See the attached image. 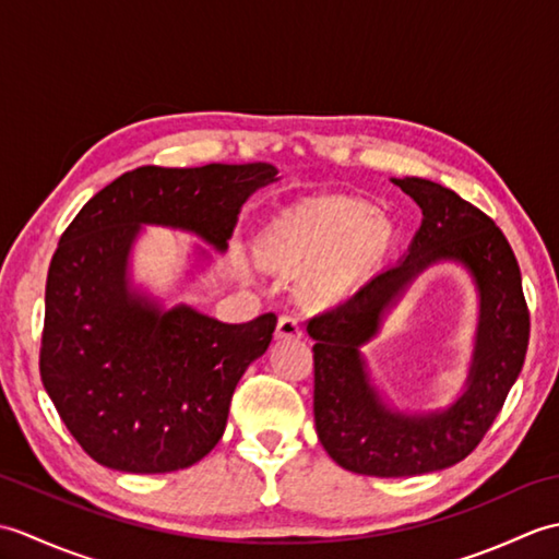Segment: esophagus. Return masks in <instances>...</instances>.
<instances>
[{"mask_svg": "<svg viewBox=\"0 0 559 559\" xmlns=\"http://www.w3.org/2000/svg\"><path fill=\"white\" fill-rule=\"evenodd\" d=\"M302 334L298 317L293 314H281L278 326H276V338H298Z\"/></svg>", "mask_w": 559, "mask_h": 559, "instance_id": "esophagus-1", "label": "esophagus"}]
</instances>
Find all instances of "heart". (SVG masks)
<instances>
[{
  "mask_svg": "<svg viewBox=\"0 0 559 559\" xmlns=\"http://www.w3.org/2000/svg\"><path fill=\"white\" fill-rule=\"evenodd\" d=\"M389 225L358 199H317L290 211L269 237V254L281 266L310 269L312 298L331 302L384 252Z\"/></svg>",
  "mask_w": 559,
  "mask_h": 559,
  "instance_id": "obj_1",
  "label": "heart"
}]
</instances>
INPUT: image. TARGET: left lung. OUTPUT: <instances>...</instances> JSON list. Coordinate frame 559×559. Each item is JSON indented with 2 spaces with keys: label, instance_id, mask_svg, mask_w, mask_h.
I'll use <instances>...</instances> for the list:
<instances>
[{
  "label": "left lung",
  "instance_id": "obj_1",
  "mask_svg": "<svg viewBox=\"0 0 559 559\" xmlns=\"http://www.w3.org/2000/svg\"><path fill=\"white\" fill-rule=\"evenodd\" d=\"M423 209L420 230L399 264L307 322L314 338V425L326 454L346 471L408 478L466 459L502 411L524 367L528 307L504 233L451 189L394 180ZM437 260H459L477 281L481 317L467 391L444 412L408 416L389 409L366 377L359 348L412 278Z\"/></svg>",
  "mask_w": 559,
  "mask_h": 559
}]
</instances>
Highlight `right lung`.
Wrapping results in <instances>:
<instances>
[{
	"mask_svg": "<svg viewBox=\"0 0 559 559\" xmlns=\"http://www.w3.org/2000/svg\"><path fill=\"white\" fill-rule=\"evenodd\" d=\"M269 163L144 168L117 177L59 237L45 286L40 377L86 454L124 473L194 466L223 437L233 391L264 355L276 314L223 324L160 310L129 288L141 225L199 235L223 252L245 201L278 180Z\"/></svg>",
	"mask_w": 559,
	"mask_h": 559,
	"instance_id": "1",
	"label": "right lung"
}]
</instances>
